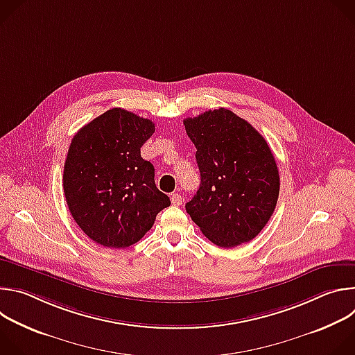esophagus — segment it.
I'll return each mask as SVG.
<instances>
[{
	"instance_id": "esophagus-1",
	"label": "esophagus",
	"mask_w": 355,
	"mask_h": 355,
	"mask_svg": "<svg viewBox=\"0 0 355 355\" xmlns=\"http://www.w3.org/2000/svg\"><path fill=\"white\" fill-rule=\"evenodd\" d=\"M171 204H173L174 207H178V205L182 204V198H181L180 193H173V195H171Z\"/></svg>"
}]
</instances>
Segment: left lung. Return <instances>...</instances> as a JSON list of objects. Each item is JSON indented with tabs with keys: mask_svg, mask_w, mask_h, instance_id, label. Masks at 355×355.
I'll use <instances>...</instances> for the list:
<instances>
[{
	"mask_svg": "<svg viewBox=\"0 0 355 355\" xmlns=\"http://www.w3.org/2000/svg\"><path fill=\"white\" fill-rule=\"evenodd\" d=\"M196 147L200 185L185 209L212 243L230 248L254 239L279 195V174L266 139L226 108L184 119Z\"/></svg>",
	"mask_w": 355,
	"mask_h": 355,
	"instance_id": "obj_1",
	"label": "left lung"
}]
</instances>
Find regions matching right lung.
I'll return each instance as SVG.
<instances>
[{"label":"right lung","instance_id":"right-lung-1","mask_svg":"<svg viewBox=\"0 0 355 355\" xmlns=\"http://www.w3.org/2000/svg\"><path fill=\"white\" fill-rule=\"evenodd\" d=\"M153 133L150 119L112 108L74 135L63 189L71 216L95 243L129 247L170 207V198L156 187L153 164L140 156Z\"/></svg>","mask_w":355,"mask_h":355}]
</instances>
